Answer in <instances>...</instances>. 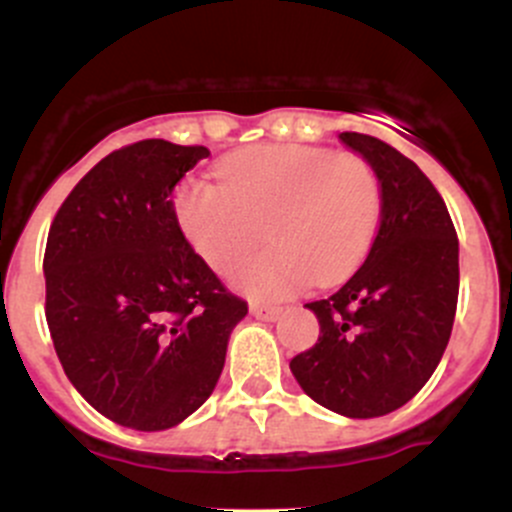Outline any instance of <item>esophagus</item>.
<instances>
[{
	"instance_id": "esophagus-1",
	"label": "esophagus",
	"mask_w": 512,
	"mask_h": 512,
	"mask_svg": "<svg viewBox=\"0 0 512 512\" xmlns=\"http://www.w3.org/2000/svg\"><path fill=\"white\" fill-rule=\"evenodd\" d=\"M250 312L252 317L257 319H265V322H270V319H275L277 314H280V307H275V304H250Z\"/></svg>"
}]
</instances>
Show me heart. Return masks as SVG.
Masks as SVG:
<instances>
[{"label": "heart", "instance_id": "obj_1", "mask_svg": "<svg viewBox=\"0 0 512 512\" xmlns=\"http://www.w3.org/2000/svg\"><path fill=\"white\" fill-rule=\"evenodd\" d=\"M185 235L210 267L232 272L265 242L275 247L242 267L237 287L285 297L314 275L352 272L381 220V180L356 153L317 146H257L220 165L218 180H190L178 193Z\"/></svg>", "mask_w": 512, "mask_h": 512}]
</instances>
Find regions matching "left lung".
<instances>
[{"label": "left lung", "mask_w": 512, "mask_h": 512, "mask_svg": "<svg viewBox=\"0 0 512 512\" xmlns=\"http://www.w3.org/2000/svg\"><path fill=\"white\" fill-rule=\"evenodd\" d=\"M381 180L369 257L329 297L312 349L289 361L309 399L349 418L401 409L423 389L451 339L458 304V235L441 193L389 143L339 133Z\"/></svg>", "instance_id": "1"}]
</instances>
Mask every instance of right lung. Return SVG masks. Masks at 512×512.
<instances>
[{
  "instance_id": "obj_1",
  "label": "right lung",
  "mask_w": 512,
  "mask_h": 512,
  "mask_svg": "<svg viewBox=\"0 0 512 512\" xmlns=\"http://www.w3.org/2000/svg\"><path fill=\"white\" fill-rule=\"evenodd\" d=\"M205 146L148 138L98 160L56 210L44 252L46 324L91 406L163 431L208 401L247 302L180 230L175 185Z\"/></svg>"
}]
</instances>
